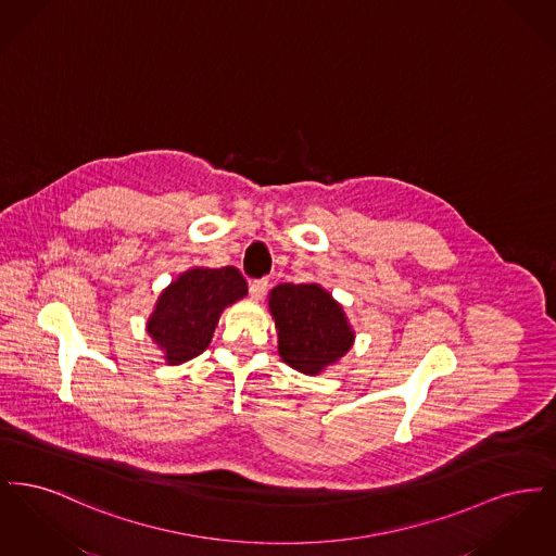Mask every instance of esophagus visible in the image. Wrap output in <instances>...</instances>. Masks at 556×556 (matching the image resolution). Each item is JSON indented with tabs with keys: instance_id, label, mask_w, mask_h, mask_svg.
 I'll use <instances>...</instances> for the list:
<instances>
[{
	"instance_id": "esophagus-1",
	"label": "esophagus",
	"mask_w": 556,
	"mask_h": 556,
	"mask_svg": "<svg viewBox=\"0 0 556 556\" xmlns=\"http://www.w3.org/2000/svg\"><path fill=\"white\" fill-rule=\"evenodd\" d=\"M266 290H268V281H266V279H256V281L250 283V295H252L254 300H263Z\"/></svg>"
}]
</instances>
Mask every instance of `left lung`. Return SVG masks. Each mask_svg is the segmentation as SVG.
<instances>
[{"instance_id":"1","label":"left lung","mask_w":556,"mask_h":556,"mask_svg":"<svg viewBox=\"0 0 556 556\" xmlns=\"http://www.w3.org/2000/svg\"><path fill=\"white\" fill-rule=\"evenodd\" d=\"M277 352L286 365L317 377L344 358L356 333L344 306L320 283H281L268 291Z\"/></svg>"}]
</instances>
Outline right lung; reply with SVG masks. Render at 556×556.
Listing matches in <instances>:
<instances>
[{"label": "right lung", "instance_id": "obj_1", "mask_svg": "<svg viewBox=\"0 0 556 556\" xmlns=\"http://www.w3.org/2000/svg\"><path fill=\"white\" fill-rule=\"evenodd\" d=\"M245 295L236 266H191L162 290L146 331L166 365H184L211 345L223 311Z\"/></svg>", "mask_w": 556, "mask_h": 556}]
</instances>
